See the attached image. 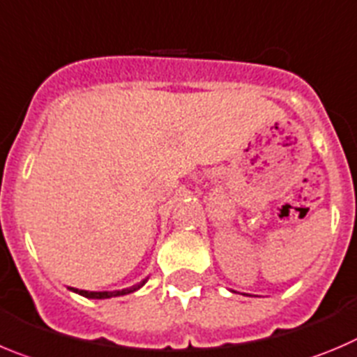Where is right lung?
Listing matches in <instances>:
<instances>
[{
    "mask_svg": "<svg viewBox=\"0 0 357 357\" xmlns=\"http://www.w3.org/2000/svg\"><path fill=\"white\" fill-rule=\"evenodd\" d=\"M145 281L143 280L142 283H138V285L130 287V289H123V290H116V292H88V290H79V289H72V287H68L70 290H74V292H77L79 296H84L88 297V299H109V297H116V296H126V294H130V292H136L138 289H142L143 285H145Z\"/></svg>",
    "mask_w": 357,
    "mask_h": 357,
    "instance_id": "obj_1",
    "label": "right lung"
}]
</instances>
